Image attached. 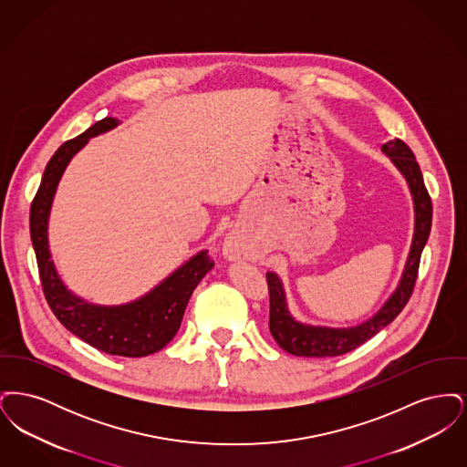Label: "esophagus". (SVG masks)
I'll list each match as a JSON object with an SVG mask.
<instances>
[{
    "label": "esophagus",
    "mask_w": 467,
    "mask_h": 467,
    "mask_svg": "<svg viewBox=\"0 0 467 467\" xmlns=\"http://www.w3.org/2000/svg\"><path fill=\"white\" fill-rule=\"evenodd\" d=\"M223 254L229 257V259H234L236 255H240V248H238V244H234V240H227L225 242V246H223Z\"/></svg>",
    "instance_id": "obj_1"
}]
</instances>
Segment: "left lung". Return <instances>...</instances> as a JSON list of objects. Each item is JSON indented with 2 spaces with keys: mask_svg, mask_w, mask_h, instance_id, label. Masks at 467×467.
Wrapping results in <instances>:
<instances>
[{
  "mask_svg": "<svg viewBox=\"0 0 467 467\" xmlns=\"http://www.w3.org/2000/svg\"><path fill=\"white\" fill-rule=\"evenodd\" d=\"M381 150L385 156L390 157L394 166L400 170V175L406 178L415 204V234L400 285L377 315H373L360 326L347 329L315 327L297 322L290 315L282 280L278 278L276 273H266L269 290V331L273 334L275 341L292 356L322 358L352 352L358 345H362L364 341L379 333L383 327H387L400 315L413 294L420 266V255L431 233L432 202L423 183L420 166L411 149L402 140L396 138L381 145Z\"/></svg>",
  "mask_w": 467,
  "mask_h": 467,
  "instance_id": "obj_1",
  "label": "left lung"
}]
</instances>
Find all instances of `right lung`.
Here are the masks:
<instances>
[{"instance_id": "obj_1", "label": "right lung", "mask_w": 467, "mask_h": 467, "mask_svg": "<svg viewBox=\"0 0 467 467\" xmlns=\"http://www.w3.org/2000/svg\"><path fill=\"white\" fill-rule=\"evenodd\" d=\"M117 124V119L105 117L90 126L86 133L67 140L56 150L31 202L29 233L45 299L67 331L110 356L145 357L166 347L177 334L192 292L201 278L213 267L208 250H201L141 299L120 306H99L86 303L65 287L50 259L47 240L50 206L67 162L89 138L107 133Z\"/></svg>"}]
</instances>
